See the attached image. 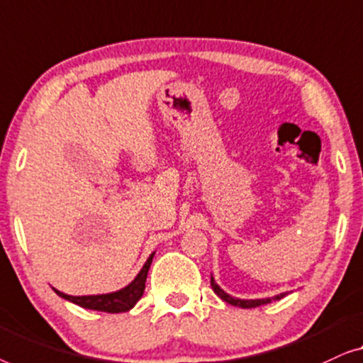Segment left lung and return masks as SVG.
Instances as JSON below:
<instances>
[{"label":"left lung","instance_id":"1","mask_svg":"<svg viewBox=\"0 0 363 363\" xmlns=\"http://www.w3.org/2000/svg\"><path fill=\"white\" fill-rule=\"evenodd\" d=\"M211 284H212V289L216 291V294L218 296V298H222L225 303L232 304V306H238V308H243V309H250V308H257V306H262V304H267V303H272V299H237V298H232V296H228L225 291H222L220 288H218V284L216 283V279H211ZM284 293L283 294H278L274 296L273 299H281L284 298Z\"/></svg>","mask_w":363,"mask_h":363}]
</instances>
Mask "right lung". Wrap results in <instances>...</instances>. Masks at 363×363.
Returning a JSON list of instances; mask_svg holds the SVG:
<instances>
[{"label": "right lung", "instance_id": "add662e5", "mask_svg": "<svg viewBox=\"0 0 363 363\" xmlns=\"http://www.w3.org/2000/svg\"><path fill=\"white\" fill-rule=\"evenodd\" d=\"M152 257L155 253L147 258V262L145 263V267L140 272V274L135 278V281L131 284L126 286V288L116 291V293L111 294H99V296H69L60 293V291L54 289L60 298L72 301V303L82 306L85 309H94V311H101V313H126L130 311L133 306L138 303V299L141 298L143 293H145V283H146V277L147 272H150Z\"/></svg>", "mask_w": 363, "mask_h": 363}]
</instances>
